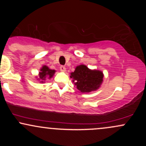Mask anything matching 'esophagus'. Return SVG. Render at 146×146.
<instances>
[{
  "label": "esophagus",
  "instance_id": "1",
  "mask_svg": "<svg viewBox=\"0 0 146 146\" xmlns=\"http://www.w3.org/2000/svg\"><path fill=\"white\" fill-rule=\"evenodd\" d=\"M60 69L62 72H66V68H65V66H60Z\"/></svg>",
  "mask_w": 146,
  "mask_h": 146
}]
</instances>
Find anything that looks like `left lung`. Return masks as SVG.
Segmentation results:
<instances>
[{
  "label": "left lung",
  "mask_w": 146,
  "mask_h": 146,
  "mask_svg": "<svg viewBox=\"0 0 146 146\" xmlns=\"http://www.w3.org/2000/svg\"><path fill=\"white\" fill-rule=\"evenodd\" d=\"M70 78L80 92L84 93L95 91L103 82L104 73L97 69H90L86 65L77 66L74 72L71 73Z\"/></svg>",
  "instance_id": "obj_1"
}]
</instances>
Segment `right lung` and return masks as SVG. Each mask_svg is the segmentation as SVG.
<instances>
[{
  "mask_svg": "<svg viewBox=\"0 0 146 146\" xmlns=\"http://www.w3.org/2000/svg\"><path fill=\"white\" fill-rule=\"evenodd\" d=\"M56 73V70L51 69L46 65H43L40 69V72L38 75L36 77V80L40 82V83H44L46 79H51L53 78Z\"/></svg>",
  "mask_w": 146,
  "mask_h": 146,
  "instance_id": "1",
  "label": "right lung"
}]
</instances>
